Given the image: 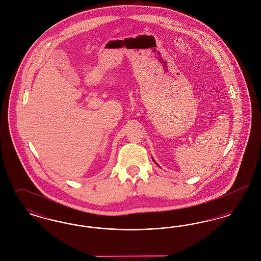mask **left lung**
<instances>
[{"label": "left lung", "instance_id": "left-lung-1", "mask_svg": "<svg viewBox=\"0 0 261 261\" xmlns=\"http://www.w3.org/2000/svg\"><path fill=\"white\" fill-rule=\"evenodd\" d=\"M152 161H153V162H154V160H153V159H152ZM155 164H156V165H158V163H156V162H155ZM158 166H159V165H158Z\"/></svg>", "mask_w": 261, "mask_h": 261}]
</instances>
